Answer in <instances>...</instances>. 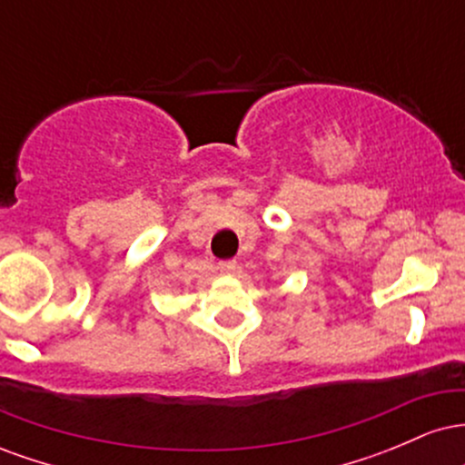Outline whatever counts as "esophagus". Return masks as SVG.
Wrapping results in <instances>:
<instances>
[{"instance_id":"obj_1","label":"esophagus","mask_w":465,"mask_h":465,"mask_svg":"<svg viewBox=\"0 0 465 465\" xmlns=\"http://www.w3.org/2000/svg\"><path fill=\"white\" fill-rule=\"evenodd\" d=\"M218 271L221 273H233L236 271V260H223V262H218Z\"/></svg>"}]
</instances>
